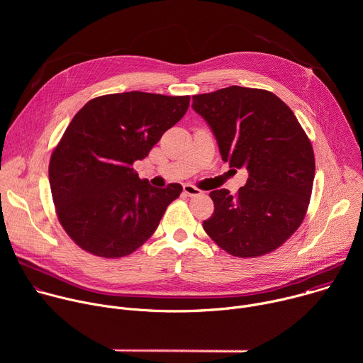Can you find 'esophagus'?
Masks as SVG:
<instances>
[{"mask_svg":"<svg viewBox=\"0 0 363 363\" xmlns=\"http://www.w3.org/2000/svg\"><path fill=\"white\" fill-rule=\"evenodd\" d=\"M184 192H185V195H188V196H196V195H201V194H202L201 189H198L196 186H194V185H191V184H185V185H184Z\"/></svg>","mask_w":363,"mask_h":363,"instance_id":"esophagus-1","label":"esophagus"}]
</instances>
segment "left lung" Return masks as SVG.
<instances>
[{
	"label": "left lung",
	"instance_id": "8db88e82",
	"mask_svg": "<svg viewBox=\"0 0 363 363\" xmlns=\"http://www.w3.org/2000/svg\"><path fill=\"white\" fill-rule=\"evenodd\" d=\"M224 162L247 169L237 195L211 191L214 214L202 227L228 254L247 258L279 248L301 224L315 179V155L286 103L272 91L230 86L192 96Z\"/></svg>",
	"mask_w": 363,
	"mask_h": 363
}]
</instances>
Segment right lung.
Masks as SVG:
<instances>
[{"label":"right lung","instance_id":"add662e5","mask_svg":"<svg viewBox=\"0 0 363 363\" xmlns=\"http://www.w3.org/2000/svg\"><path fill=\"white\" fill-rule=\"evenodd\" d=\"M189 96L126 91L91 99L51 155L48 179L60 224L84 251L132 254L158 228L182 186L155 188L132 165L182 119Z\"/></svg>","mask_w":363,"mask_h":363}]
</instances>
